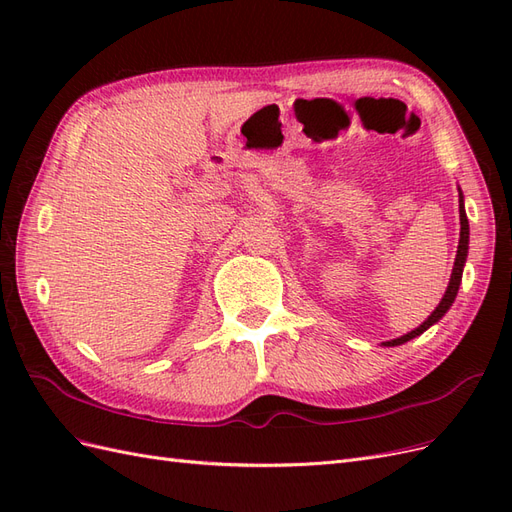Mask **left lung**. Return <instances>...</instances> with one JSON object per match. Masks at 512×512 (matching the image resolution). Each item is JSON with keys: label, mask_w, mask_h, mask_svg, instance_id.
I'll return each instance as SVG.
<instances>
[{"label": "left lung", "mask_w": 512, "mask_h": 512, "mask_svg": "<svg viewBox=\"0 0 512 512\" xmlns=\"http://www.w3.org/2000/svg\"><path fill=\"white\" fill-rule=\"evenodd\" d=\"M459 222H461V232H459V245H457V258H455V267L451 273V282H448V288L444 292V297L440 301V305L433 309L431 316L421 324V327H416L414 331H410L408 335H401L397 339H391V342H384V346H401L410 342L416 335L425 333L431 324H436L448 309H451L455 297H457V290L461 284V275H463V265H466V258H468V243H470V224H468V215L466 209H463V196L459 194Z\"/></svg>", "instance_id": "obj_1"}]
</instances>
